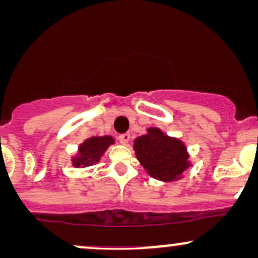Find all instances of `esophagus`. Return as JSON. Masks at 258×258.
Masks as SVG:
<instances>
[{
	"label": "esophagus",
	"instance_id": "34e87169",
	"mask_svg": "<svg viewBox=\"0 0 258 258\" xmlns=\"http://www.w3.org/2000/svg\"><path fill=\"white\" fill-rule=\"evenodd\" d=\"M119 139L122 144H127L130 142V139H131V133H123V135H120Z\"/></svg>",
	"mask_w": 258,
	"mask_h": 258
}]
</instances>
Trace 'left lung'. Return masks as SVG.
Instances as JSON below:
<instances>
[{
    "label": "left lung",
    "mask_w": 258,
    "mask_h": 258,
    "mask_svg": "<svg viewBox=\"0 0 258 258\" xmlns=\"http://www.w3.org/2000/svg\"><path fill=\"white\" fill-rule=\"evenodd\" d=\"M148 132L135 142L137 159L154 178L165 182L178 178L189 167L185 147L178 139L167 137L158 128H149Z\"/></svg>",
    "instance_id": "left-lung-1"
}]
</instances>
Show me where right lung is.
Wrapping results in <instances>:
<instances>
[{
  "instance_id": "obj_1",
  "label": "right lung",
  "mask_w": 258,
  "mask_h": 258,
  "mask_svg": "<svg viewBox=\"0 0 258 258\" xmlns=\"http://www.w3.org/2000/svg\"><path fill=\"white\" fill-rule=\"evenodd\" d=\"M112 143H114V139L109 137V136H104V137H92L87 139V141L84 142V144L80 146V156L78 159L74 160V165L76 167H79L81 165L87 166V165L98 162L100 155Z\"/></svg>"
}]
</instances>
